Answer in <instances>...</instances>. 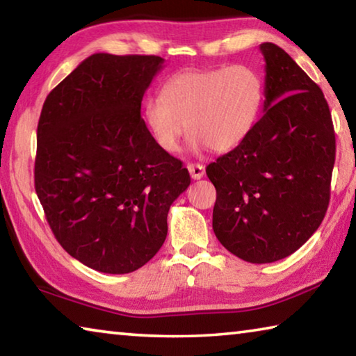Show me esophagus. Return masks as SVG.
<instances>
[{"instance_id": "esophagus-1", "label": "esophagus", "mask_w": 356, "mask_h": 356, "mask_svg": "<svg viewBox=\"0 0 356 356\" xmlns=\"http://www.w3.org/2000/svg\"><path fill=\"white\" fill-rule=\"evenodd\" d=\"M186 168H188L191 179H195V180L202 179L204 174H206V168H204L200 163H188V165H186Z\"/></svg>"}]
</instances>
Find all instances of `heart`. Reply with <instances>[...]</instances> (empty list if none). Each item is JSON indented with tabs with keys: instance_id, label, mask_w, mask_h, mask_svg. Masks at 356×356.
<instances>
[{
	"instance_id": "1",
	"label": "heart",
	"mask_w": 356,
	"mask_h": 356,
	"mask_svg": "<svg viewBox=\"0 0 356 356\" xmlns=\"http://www.w3.org/2000/svg\"><path fill=\"white\" fill-rule=\"evenodd\" d=\"M264 105V80L248 64L206 70H185L163 84L161 94L147 99L144 119L165 152H177L184 136L193 146L227 152L254 129Z\"/></svg>"
}]
</instances>
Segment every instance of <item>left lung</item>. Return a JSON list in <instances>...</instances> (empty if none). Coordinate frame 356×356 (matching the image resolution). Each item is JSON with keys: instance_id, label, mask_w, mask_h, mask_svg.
Listing matches in <instances>:
<instances>
[{"instance_id": "obj_1", "label": "left lung", "mask_w": 356, "mask_h": 356, "mask_svg": "<svg viewBox=\"0 0 356 356\" xmlns=\"http://www.w3.org/2000/svg\"><path fill=\"white\" fill-rule=\"evenodd\" d=\"M264 114L246 140L207 166L216 188L213 232L251 264L291 256L321 226L336 140L322 89L287 53L261 44Z\"/></svg>"}]
</instances>
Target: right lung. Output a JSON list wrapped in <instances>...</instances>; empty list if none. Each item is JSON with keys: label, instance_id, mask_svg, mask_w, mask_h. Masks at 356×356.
I'll list each match as a JSON object with an SVG mask.
<instances>
[{"label": "right lung", "instance_id": "1", "mask_svg": "<svg viewBox=\"0 0 356 356\" xmlns=\"http://www.w3.org/2000/svg\"><path fill=\"white\" fill-rule=\"evenodd\" d=\"M163 63L95 53L42 106L35 193L63 248L102 273L135 272L159 252L171 204L191 182L141 118Z\"/></svg>", "mask_w": 356, "mask_h": 356}]
</instances>
